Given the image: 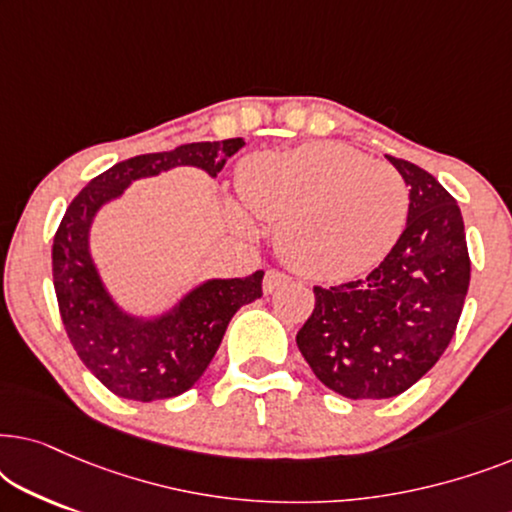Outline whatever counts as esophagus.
Returning a JSON list of instances; mask_svg holds the SVG:
<instances>
[{
    "label": "esophagus",
    "instance_id": "obj_1",
    "mask_svg": "<svg viewBox=\"0 0 512 512\" xmlns=\"http://www.w3.org/2000/svg\"><path fill=\"white\" fill-rule=\"evenodd\" d=\"M286 282H289V277H286L284 272L268 270V272H265V279H263V291L265 293H272V291H277L279 286L286 284Z\"/></svg>",
    "mask_w": 512,
    "mask_h": 512
}]
</instances>
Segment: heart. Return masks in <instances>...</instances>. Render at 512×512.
Wrapping results in <instances>:
<instances>
[{
	"label": "heart",
	"mask_w": 512,
	"mask_h": 512,
	"mask_svg": "<svg viewBox=\"0 0 512 512\" xmlns=\"http://www.w3.org/2000/svg\"><path fill=\"white\" fill-rule=\"evenodd\" d=\"M244 207L277 226V251L300 275L338 282L373 268L394 247L408 219L410 195L401 174L342 144H310L258 153L240 165ZM237 230L249 216L228 207Z\"/></svg>",
	"instance_id": "b5f03b06"
}]
</instances>
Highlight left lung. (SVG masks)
Returning a JSON list of instances; mask_svg holds the SVG:
<instances>
[{
  "label": "left lung",
  "instance_id": "1",
  "mask_svg": "<svg viewBox=\"0 0 512 512\" xmlns=\"http://www.w3.org/2000/svg\"><path fill=\"white\" fill-rule=\"evenodd\" d=\"M410 186L408 223L368 277L314 286V310L296 335L312 373L352 401L403 394L454 338L471 282L457 200L415 163L387 156Z\"/></svg>",
  "mask_w": 512,
  "mask_h": 512
}]
</instances>
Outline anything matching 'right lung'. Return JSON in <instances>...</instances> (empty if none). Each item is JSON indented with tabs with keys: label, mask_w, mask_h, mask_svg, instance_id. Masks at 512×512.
<instances>
[{
	"label": "right lung",
	"mask_w": 512,
	"mask_h": 512,
	"mask_svg": "<svg viewBox=\"0 0 512 512\" xmlns=\"http://www.w3.org/2000/svg\"><path fill=\"white\" fill-rule=\"evenodd\" d=\"M242 146L244 139L235 137L121 160L90 181L62 216L53 237V286L60 317L83 366L111 394L151 403L191 389L214 359L233 314L263 296V270L244 279H209L158 317H135L109 296L90 256L95 214L132 181L172 167H200L216 177Z\"/></svg>",
	"instance_id": "obj_1"
}]
</instances>
